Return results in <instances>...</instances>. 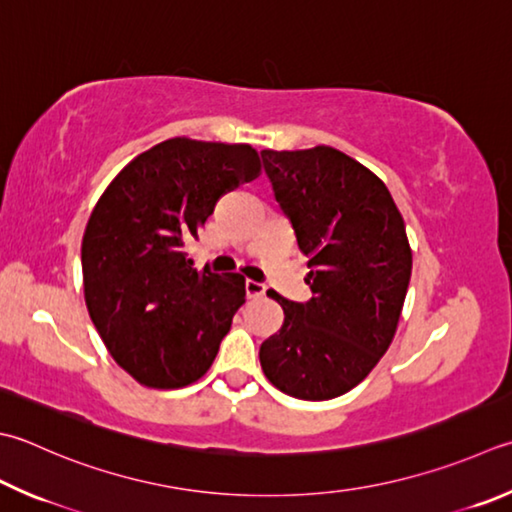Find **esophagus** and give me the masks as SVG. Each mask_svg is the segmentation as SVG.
<instances>
[{"instance_id":"esophagus-1","label":"esophagus","mask_w":512,"mask_h":512,"mask_svg":"<svg viewBox=\"0 0 512 512\" xmlns=\"http://www.w3.org/2000/svg\"><path fill=\"white\" fill-rule=\"evenodd\" d=\"M267 292V287H265V283H258V281H245V294H247V298H260Z\"/></svg>"}]
</instances>
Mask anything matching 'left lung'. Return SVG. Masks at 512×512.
Returning a JSON list of instances; mask_svg holds the SVG:
<instances>
[{"label":"left lung","mask_w":512,"mask_h":512,"mask_svg":"<svg viewBox=\"0 0 512 512\" xmlns=\"http://www.w3.org/2000/svg\"><path fill=\"white\" fill-rule=\"evenodd\" d=\"M274 198L307 256V303L272 292L283 327L260 345V368L305 401L341 397L388 350L406 301L412 252L388 187L332 147L260 151Z\"/></svg>","instance_id":"8db88e82"}]
</instances>
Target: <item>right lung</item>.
Here are the masks:
<instances>
[{
    "label": "right lung",
    "mask_w": 512,
    "mask_h": 512,
    "mask_svg": "<svg viewBox=\"0 0 512 512\" xmlns=\"http://www.w3.org/2000/svg\"><path fill=\"white\" fill-rule=\"evenodd\" d=\"M258 171L249 144L171 138L129 162L95 205L82 238L86 307L142 385L182 388L214 363L245 278L198 274L185 247L218 198Z\"/></svg>",
    "instance_id": "right-lung-1"
}]
</instances>
